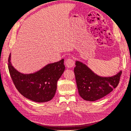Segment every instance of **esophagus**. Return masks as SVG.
I'll return each mask as SVG.
<instances>
[{
    "label": "esophagus",
    "mask_w": 131,
    "mask_h": 131,
    "mask_svg": "<svg viewBox=\"0 0 131 131\" xmlns=\"http://www.w3.org/2000/svg\"><path fill=\"white\" fill-rule=\"evenodd\" d=\"M66 65L68 68H72L75 65V62L72 58H67L66 60Z\"/></svg>",
    "instance_id": "obj_1"
}]
</instances>
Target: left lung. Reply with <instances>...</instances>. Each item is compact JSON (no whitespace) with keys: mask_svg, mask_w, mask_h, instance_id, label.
I'll use <instances>...</instances> for the list:
<instances>
[{"mask_svg":"<svg viewBox=\"0 0 131 131\" xmlns=\"http://www.w3.org/2000/svg\"><path fill=\"white\" fill-rule=\"evenodd\" d=\"M74 71L79 95L85 101H95L110 93L117 86L122 71L112 77H101L88 66L76 61Z\"/></svg>","mask_w":131,"mask_h":131,"instance_id":"1","label":"left lung"}]
</instances>
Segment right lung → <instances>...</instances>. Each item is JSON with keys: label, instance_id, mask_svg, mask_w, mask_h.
<instances>
[{"label": "right lung", "instance_id": "obj_1", "mask_svg": "<svg viewBox=\"0 0 131 131\" xmlns=\"http://www.w3.org/2000/svg\"><path fill=\"white\" fill-rule=\"evenodd\" d=\"M8 58V68L12 80L18 92L25 97L36 102L52 100L57 90V82L65 69L64 59L47 64L38 72L23 74L16 70Z\"/></svg>", "mask_w": 131, "mask_h": 131}]
</instances>
